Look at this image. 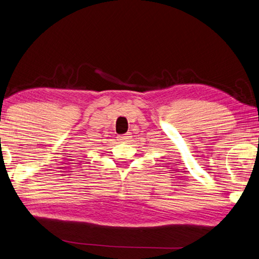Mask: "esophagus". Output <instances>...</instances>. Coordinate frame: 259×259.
<instances>
[{"label": "esophagus", "mask_w": 259, "mask_h": 259, "mask_svg": "<svg viewBox=\"0 0 259 259\" xmlns=\"http://www.w3.org/2000/svg\"><path fill=\"white\" fill-rule=\"evenodd\" d=\"M130 133H128V134H124V135H119L117 136V140H120V142H124V140H128V139H130Z\"/></svg>", "instance_id": "esophagus-1"}]
</instances>
